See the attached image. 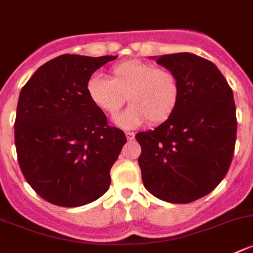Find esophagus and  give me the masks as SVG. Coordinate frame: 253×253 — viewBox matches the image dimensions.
I'll list each match as a JSON object with an SVG mask.
<instances>
[{
  "label": "esophagus",
  "instance_id": "esophagus-1",
  "mask_svg": "<svg viewBox=\"0 0 253 253\" xmlns=\"http://www.w3.org/2000/svg\"><path fill=\"white\" fill-rule=\"evenodd\" d=\"M126 137L128 140H133L134 139V133L133 132H126Z\"/></svg>",
  "mask_w": 253,
  "mask_h": 253
}]
</instances>
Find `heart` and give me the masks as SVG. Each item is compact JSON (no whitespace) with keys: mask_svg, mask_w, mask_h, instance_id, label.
Segmentation results:
<instances>
[{"mask_svg":"<svg viewBox=\"0 0 253 253\" xmlns=\"http://www.w3.org/2000/svg\"><path fill=\"white\" fill-rule=\"evenodd\" d=\"M87 94L106 115H115L128 99L132 105L114 121L122 128H134L147 120L158 125L171 118L179 102L180 84L169 69L143 60H127L111 69L110 79L91 76Z\"/></svg>","mask_w":253,"mask_h":253,"instance_id":"obj_1","label":"heart"}]
</instances>
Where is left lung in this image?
Returning <instances> with one entry per match:
<instances>
[{"label": "left lung", "mask_w": 253, "mask_h": 253, "mask_svg": "<svg viewBox=\"0 0 253 253\" xmlns=\"http://www.w3.org/2000/svg\"><path fill=\"white\" fill-rule=\"evenodd\" d=\"M153 59L177 75L180 97L171 118L135 134L138 164L149 193L188 204L211 193L230 167L238 127L233 91L213 63L193 53Z\"/></svg>", "instance_id": "left-lung-1"}]
</instances>
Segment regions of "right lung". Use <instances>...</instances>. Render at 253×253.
<instances>
[{"instance_id": "obj_1", "label": "right lung", "mask_w": 253, "mask_h": 253, "mask_svg": "<svg viewBox=\"0 0 253 253\" xmlns=\"http://www.w3.org/2000/svg\"><path fill=\"white\" fill-rule=\"evenodd\" d=\"M116 55L63 54L21 88L14 124L18 162L30 187L48 203L78 207L109 189L110 169L127 142L87 94V81Z\"/></svg>"}]
</instances>
